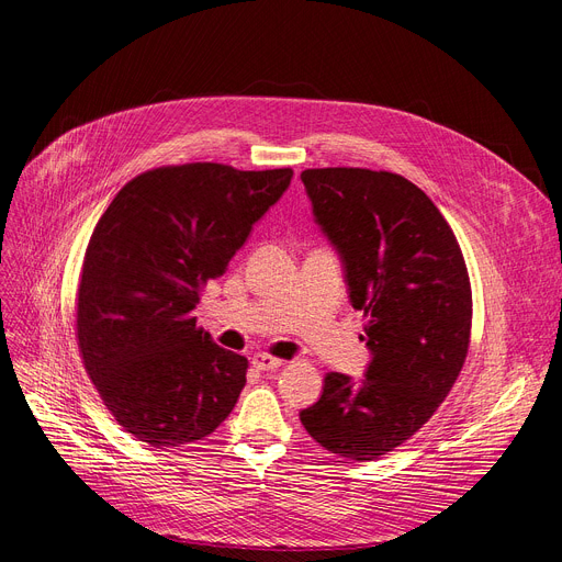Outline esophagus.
I'll list each match as a JSON object with an SVG mask.
<instances>
[{
    "label": "esophagus",
    "instance_id": "obj_1",
    "mask_svg": "<svg viewBox=\"0 0 562 562\" xmlns=\"http://www.w3.org/2000/svg\"><path fill=\"white\" fill-rule=\"evenodd\" d=\"M252 364L259 371H276V369L282 367V360H278L273 356H266V352H259V356L252 358Z\"/></svg>",
    "mask_w": 562,
    "mask_h": 562
}]
</instances>
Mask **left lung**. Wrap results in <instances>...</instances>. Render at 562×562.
Listing matches in <instances>:
<instances>
[{"mask_svg": "<svg viewBox=\"0 0 562 562\" xmlns=\"http://www.w3.org/2000/svg\"><path fill=\"white\" fill-rule=\"evenodd\" d=\"M301 180L371 350L364 380L328 373L301 422L326 451L367 462L415 435L456 385L471 337L467 263L447 218L403 175L307 168Z\"/></svg>", "mask_w": 562, "mask_h": 562, "instance_id": "obj_1", "label": "left lung"}]
</instances>
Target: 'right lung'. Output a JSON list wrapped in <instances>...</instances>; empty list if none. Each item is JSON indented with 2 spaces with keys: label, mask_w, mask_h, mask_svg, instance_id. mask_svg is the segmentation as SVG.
<instances>
[{
  "label": "right lung",
  "mask_w": 562,
  "mask_h": 562,
  "mask_svg": "<svg viewBox=\"0 0 562 562\" xmlns=\"http://www.w3.org/2000/svg\"><path fill=\"white\" fill-rule=\"evenodd\" d=\"M291 177L161 166L136 175L98 221L77 289V346L113 419L145 445H193L239 401L248 360L214 344L191 312Z\"/></svg>",
  "instance_id": "add662e5"
}]
</instances>
